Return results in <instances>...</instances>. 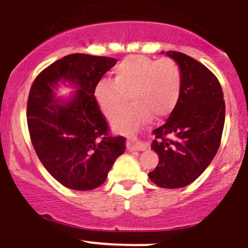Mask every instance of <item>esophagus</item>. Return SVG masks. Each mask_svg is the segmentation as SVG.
<instances>
[{
  "label": "esophagus",
  "mask_w": 248,
  "mask_h": 248,
  "mask_svg": "<svg viewBox=\"0 0 248 248\" xmlns=\"http://www.w3.org/2000/svg\"><path fill=\"white\" fill-rule=\"evenodd\" d=\"M127 147H128V150H130V152H133V150H139V152H141V150L147 149L146 144L142 143V142H140V141H138L135 138L128 139Z\"/></svg>",
  "instance_id": "esophagus-1"
}]
</instances>
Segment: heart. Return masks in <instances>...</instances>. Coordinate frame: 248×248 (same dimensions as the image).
<instances>
[{"label": "heart", "mask_w": 248, "mask_h": 248, "mask_svg": "<svg viewBox=\"0 0 248 248\" xmlns=\"http://www.w3.org/2000/svg\"><path fill=\"white\" fill-rule=\"evenodd\" d=\"M114 81L104 79L96 85L95 98L108 118L124 112L113 120L122 133L129 132L153 114L162 118L172 112L182 90V71L172 58L153 59L132 56L116 66Z\"/></svg>", "instance_id": "b5f03b06"}]
</instances>
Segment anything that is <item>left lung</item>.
I'll return each mask as SVG.
<instances>
[{
	"label": "left lung",
	"mask_w": 248,
	"mask_h": 248,
	"mask_svg": "<svg viewBox=\"0 0 248 248\" xmlns=\"http://www.w3.org/2000/svg\"><path fill=\"white\" fill-rule=\"evenodd\" d=\"M182 71L178 102L167 122L154 130L157 167L148 173L156 186H189L209 167L220 146L225 122L223 90L217 77L187 55L169 51Z\"/></svg>",
	"instance_id": "obj_1"
}]
</instances>
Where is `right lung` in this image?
Instances as JSON below:
<instances>
[{
  "mask_svg": "<svg viewBox=\"0 0 248 248\" xmlns=\"http://www.w3.org/2000/svg\"><path fill=\"white\" fill-rule=\"evenodd\" d=\"M116 62L85 53L65 56L43 70L30 88L27 121L33 149L50 175L69 189L100 186L126 149L124 136L109 134L94 96ZM58 82L77 88L69 101L55 99Z\"/></svg>",
  "mask_w": 248,
  "mask_h": 248,
  "instance_id": "right-lung-1",
  "label": "right lung"
}]
</instances>
